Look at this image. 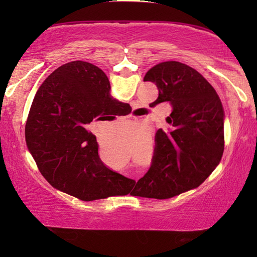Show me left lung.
I'll return each mask as SVG.
<instances>
[{"mask_svg": "<svg viewBox=\"0 0 257 257\" xmlns=\"http://www.w3.org/2000/svg\"><path fill=\"white\" fill-rule=\"evenodd\" d=\"M144 82L159 90L156 104L172 107L167 130L156 133L152 164L139 179L137 194L170 199L198 187L220 163L224 149L223 108L214 87L191 66L163 62Z\"/></svg>", "mask_w": 257, "mask_h": 257, "instance_id": "8db88e82", "label": "left lung"}]
</instances>
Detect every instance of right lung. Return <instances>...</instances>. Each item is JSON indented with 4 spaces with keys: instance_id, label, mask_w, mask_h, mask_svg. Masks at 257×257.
<instances>
[{
    "instance_id": "add662e5",
    "label": "right lung",
    "mask_w": 257,
    "mask_h": 257,
    "mask_svg": "<svg viewBox=\"0 0 257 257\" xmlns=\"http://www.w3.org/2000/svg\"><path fill=\"white\" fill-rule=\"evenodd\" d=\"M107 76L87 62L56 69L37 90L26 122V142L49 184L83 201L125 193L135 180L108 168L87 125L111 120L130 106L111 96Z\"/></svg>"
}]
</instances>
